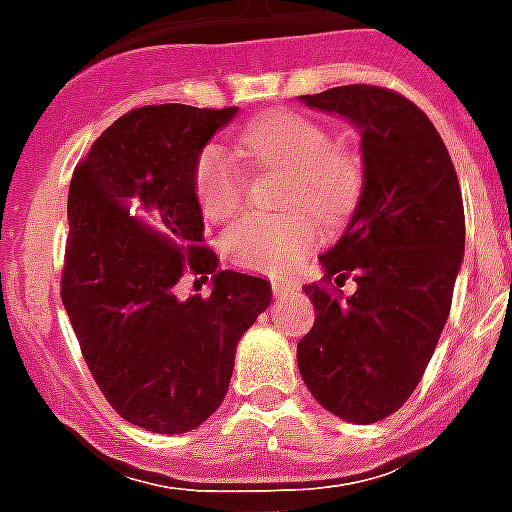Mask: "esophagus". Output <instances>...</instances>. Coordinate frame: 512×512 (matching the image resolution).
<instances>
[{
  "label": "esophagus",
  "instance_id": "esophagus-1",
  "mask_svg": "<svg viewBox=\"0 0 512 512\" xmlns=\"http://www.w3.org/2000/svg\"><path fill=\"white\" fill-rule=\"evenodd\" d=\"M293 290H296V282H288V279H274V282H271L274 299H282V296H288Z\"/></svg>",
  "mask_w": 512,
  "mask_h": 512
}]
</instances>
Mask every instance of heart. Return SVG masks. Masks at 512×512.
<instances>
[{"label":"heart","instance_id":"heart-1","mask_svg":"<svg viewBox=\"0 0 512 512\" xmlns=\"http://www.w3.org/2000/svg\"><path fill=\"white\" fill-rule=\"evenodd\" d=\"M241 150L255 169L288 172L279 216H244L224 233L222 255L235 268L255 274H285L318 244V224L337 227L354 213L365 172L348 147L299 112H268L238 134ZM194 197L208 222L230 219L246 200V175L222 145H205L191 172ZM304 207V212L298 208ZM311 213L307 214L306 211Z\"/></svg>","mask_w":512,"mask_h":512}]
</instances>
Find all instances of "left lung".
I'll use <instances>...</instances> for the list:
<instances>
[{
	"label": "left lung",
	"instance_id": "obj_1",
	"mask_svg": "<svg viewBox=\"0 0 512 512\" xmlns=\"http://www.w3.org/2000/svg\"><path fill=\"white\" fill-rule=\"evenodd\" d=\"M362 134L365 186L351 224L304 285L315 323L296 348L312 397L345 422L395 414L422 381L452 307L466 222L452 158L406 95L345 84L301 95ZM354 276V297L339 290Z\"/></svg>",
	"mask_w": 512,
	"mask_h": 512
}]
</instances>
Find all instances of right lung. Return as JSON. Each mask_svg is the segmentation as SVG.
<instances>
[{
  "label": "right lung",
  "instance_id": "add662e5",
  "mask_svg": "<svg viewBox=\"0 0 512 512\" xmlns=\"http://www.w3.org/2000/svg\"><path fill=\"white\" fill-rule=\"evenodd\" d=\"M235 106H139L98 136L68 191L60 293L109 406L150 433H186L227 395L235 345L271 301L266 279L219 271L202 244L194 161ZM183 273L214 277L180 302Z\"/></svg>",
  "mask_w": 512,
  "mask_h": 512
}]
</instances>
